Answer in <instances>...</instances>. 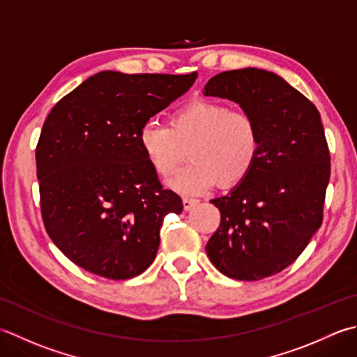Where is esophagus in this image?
<instances>
[{"instance_id": "obj_1", "label": "esophagus", "mask_w": 357, "mask_h": 357, "mask_svg": "<svg viewBox=\"0 0 357 357\" xmlns=\"http://www.w3.org/2000/svg\"><path fill=\"white\" fill-rule=\"evenodd\" d=\"M198 204V199L195 198H184L183 199V206H184V211H192V208Z\"/></svg>"}]
</instances>
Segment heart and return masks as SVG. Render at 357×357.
Instances as JSON below:
<instances>
[{"label":"heart","mask_w":357,"mask_h":357,"mask_svg":"<svg viewBox=\"0 0 357 357\" xmlns=\"http://www.w3.org/2000/svg\"><path fill=\"white\" fill-rule=\"evenodd\" d=\"M137 142L146 162L162 178L170 176L188 153L192 162L174 174L169 185L190 195L206 192L216 183L221 187L241 184L261 151L255 119L213 100H195L173 111L170 127L144 123Z\"/></svg>","instance_id":"1"}]
</instances>
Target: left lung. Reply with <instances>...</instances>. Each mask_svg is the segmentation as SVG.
I'll return each mask as SVG.
<instances>
[{"label":"left lung","mask_w":357,"mask_h":357,"mask_svg":"<svg viewBox=\"0 0 357 357\" xmlns=\"http://www.w3.org/2000/svg\"><path fill=\"white\" fill-rule=\"evenodd\" d=\"M204 96L238 103L261 137L254 170L211 202L221 222L206 246L213 266L235 280L275 275L317 232L330 183V151L317 108L288 82L257 68L216 74Z\"/></svg>","instance_id":"1"}]
</instances>
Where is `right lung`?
Listing matches in <instances>:
<instances>
[{
  "mask_svg": "<svg viewBox=\"0 0 357 357\" xmlns=\"http://www.w3.org/2000/svg\"><path fill=\"white\" fill-rule=\"evenodd\" d=\"M197 77L102 71L49 113L35 151L41 215L77 266L127 280L155 260L164 216L183 201L160 185L137 135Z\"/></svg>",
  "mask_w": 357,
  "mask_h": 357,
  "instance_id": "obj_1",
  "label": "right lung"
}]
</instances>
